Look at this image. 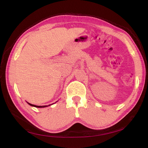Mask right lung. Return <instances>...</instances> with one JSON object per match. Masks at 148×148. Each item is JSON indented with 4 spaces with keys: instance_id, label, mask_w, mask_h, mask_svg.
Segmentation results:
<instances>
[{
    "instance_id": "right-lung-1",
    "label": "right lung",
    "mask_w": 148,
    "mask_h": 148,
    "mask_svg": "<svg viewBox=\"0 0 148 148\" xmlns=\"http://www.w3.org/2000/svg\"><path fill=\"white\" fill-rule=\"evenodd\" d=\"M27 102L30 105V106H34V107H36V108H46V107H47L48 106H50V105H51V104H49V105H47V106H36V105H34V104H32L31 103H29L28 102Z\"/></svg>"
}]
</instances>
